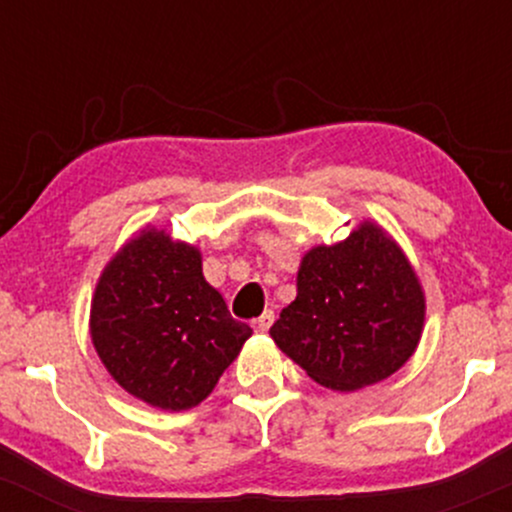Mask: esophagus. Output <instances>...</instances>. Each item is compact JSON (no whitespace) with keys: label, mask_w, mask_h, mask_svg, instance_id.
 <instances>
[{"label":"esophagus","mask_w":512,"mask_h":512,"mask_svg":"<svg viewBox=\"0 0 512 512\" xmlns=\"http://www.w3.org/2000/svg\"><path fill=\"white\" fill-rule=\"evenodd\" d=\"M272 322H274V313L272 310H264L260 317H255V320H252V327H255L257 332H267L269 327H272Z\"/></svg>","instance_id":"esophagus-1"}]
</instances>
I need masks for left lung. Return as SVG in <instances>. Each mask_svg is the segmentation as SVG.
<instances>
[{
  "instance_id": "8db88e82",
  "label": "left lung",
  "mask_w": 512,
  "mask_h": 512,
  "mask_svg": "<svg viewBox=\"0 0 512 512\" xmlns=\"http://www.w3.org/2000/svg\"><path fill=\"white\" fill-rule=\"evenodd\" d=\"M296 301L272 339L315 383L361 390L390 378L419 346L426 298L407 255L378 223L305 252Z\"/></svg>"
}]
</instances>
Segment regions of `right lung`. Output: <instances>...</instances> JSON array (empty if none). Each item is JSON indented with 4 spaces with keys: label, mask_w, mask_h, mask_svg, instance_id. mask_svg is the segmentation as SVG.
Wrapping results in <instances>:
<instances>
[{
    "label": "right lung",
    "mask_w": 512,
    "mask_h": 512,
    "mask_svg": "<svg viewBox=\"0 0 512 512\" xmlns=\"http://www.w3.org/2000/svg\"><path fill=\"white\" fill-rule=\"evenodd\" d=\"M252 334L202 274V252L144 228L105 264L91 301L103 366L151 407H197Z\"/></svg>",
    "instance_id": "obj_1"
}]
</instances>
